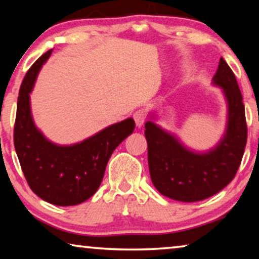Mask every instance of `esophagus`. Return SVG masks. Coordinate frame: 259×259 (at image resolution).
I'll list each match as a JSON object with an SVG mask.
<instances>
[{
  "instance_id": "esophagus-1",
  "label": "esophagus",
  "mask_w": 259,
  "mask_h": 259,
  "mask_svg": "<svg viewBox=\"0 0 259 259\" xmlns=\"http://www.w3.org/2000/svg\"><path fill=\"white\" fill-rule=\"evenodd\" d=\"M146 117H147V113L145 110L135 111L133 114V118H134V121L138 127H141L143 125V122H145V120H146Z\"/></svg>"
}]
</instances>
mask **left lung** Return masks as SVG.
Segmentation results:
<instances>
[{
    "label": "left lung",
    "instance_id": "1",
    "mask_svg": "<svg viewBox=\"0 0 259 259\" xmlns=\"http://www.w3.org/2000/svg\"><path fill=\"white\" fill-rule=\"evenodd\" d=\"M213 83L224 89L228 102L227 132L213 150L193 153L154 122L145 125L150 178L158 192L175 200L193 202L220 192L235 177L243 157L248 138L244 104L235 74L224 58Z\"/></svg>",
    "mask_w": 259,
    "mask_h": 259
}]
</instances>
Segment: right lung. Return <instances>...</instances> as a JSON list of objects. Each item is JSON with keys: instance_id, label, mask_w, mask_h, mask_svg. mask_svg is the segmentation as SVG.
Segmentation results:
<instances>
[{"instance_id": "right-lung-1", "label": "right lung", "mask_w": 259, "mask_h": 259, "mask_svg": "<svg viewBox=\"0 0 259 259\" xmlns=\"http://www.w3.org/2000/svg\"><path fill=\"white\" fill-rule=\"evenodd\" d=\"M51 53L52 50L42 54L23 79L14 145L30 189L50 204L73 206L85 201L98 190L110 156L133 133L135 122L128 118L73 146H58L46 140L31 117L30 93L38 71Z\"/></svg>"}]
</instances>
